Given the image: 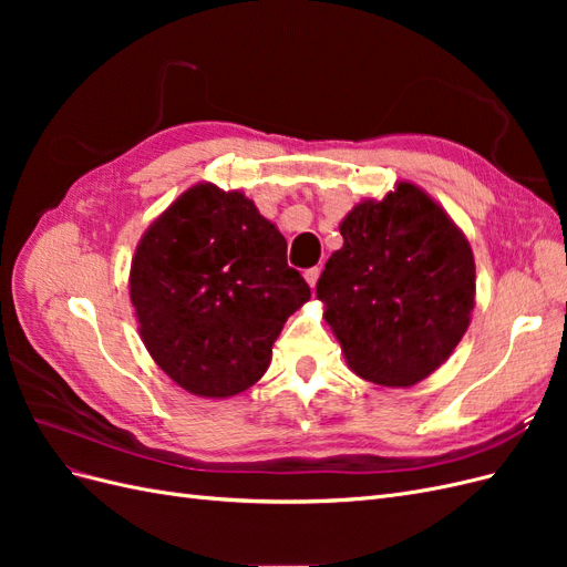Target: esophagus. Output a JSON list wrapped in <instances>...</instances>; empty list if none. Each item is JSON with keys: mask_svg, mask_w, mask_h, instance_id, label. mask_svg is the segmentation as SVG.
I'll return each mask as SVG.
<instances>
[{"mask_svg": "<svg viewBox=\"0 0 567 567\" xmlns=\"http://www.w3.org/2000/svg\"><path fill=\"white\" fill-rule=\"evenodd\" d=\"M319 274H321V269H319V267H312V269H307V271H305V281L310 284V288H315V286H317V281H319Z\"/></svg>", "mask_w": 567, "mask_h": 567, "instance_id": "esophagus-1", "label": "esophagus"}]
</instances>
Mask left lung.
Segmentation results:
<instances>
[{"mask_svg": "<svg viewBox=\"0 0 567 567\" xmlns=\"http://www.w3.org/2000/svg\"><path fill=\"white\" fill-rule=\"evenodd\" d=\"M317 298L350 369L406 388L431 375L471 321L475 262L466 236L414 184L364 200L340 225Z\"/></svg>", "mask_w": 567, "mask_h": 567, "instance_id": "1", "label": "left lung"}]
</instances>
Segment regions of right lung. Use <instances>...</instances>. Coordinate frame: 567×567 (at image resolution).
<instances>
[{
  "label": "right lung",
  "instance_id": "1",
  "mask_svg": "<svg viewBox=\"0 0 567 567\" xmlns=\"http://www.w3.org/2000/svg\"><path fill=\"white\" fill-rule=\"evenodd\" d=\"M130 298L144 346L169 379L198 398H231L262 379L310 286L250 198L198 184L136 246Z\"/></svg>",
  "mask_w": 567,
  "mask_h": 567
}]
</instances>
